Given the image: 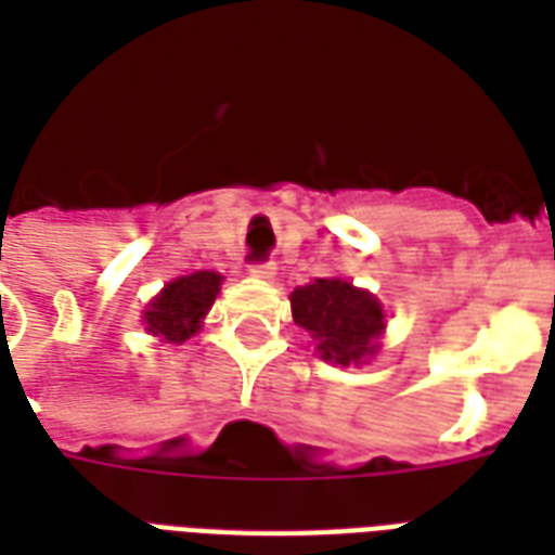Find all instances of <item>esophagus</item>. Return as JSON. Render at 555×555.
Segmentation results:
<instances>
[{
	"label": "esophagus",
	"instance_id": "esophagus-1",
	"mask_svg": "<svg viewBox=\"0 0 555 555\" xmlns=\"http://www.w3.org/2000/svg\"><path fill=\"white\" fill-rule=\"evenodd\" d=\"M250 273L256 279H273L276 276V264L273 261H256V264H250Z\"/></svg>",
	"mask_w": 555,
	"mask_h": 555
}]
</instances>
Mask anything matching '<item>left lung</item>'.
I'll list each match as a JSON object with an SVG mask.
<instances>
[{
	"label": "left lung",
	"mask_w": 555,
	"mask_h": 555,
	"mask_svg": "<svg viewBox=\"0 0 555 555\" xmlns=\"http://www.w3.org/2000/svg\"><path fill=\"white\" fill-rule=\"evenodd\" d=\"M291 308L296 325L317 339L322 360L351 365L377 351V337L386 325L383 308L351 282L317 279L311 285L296 287Z\"/></svg>",
	"instance_id": "obj_1"
}]
</instances>
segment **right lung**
I'll list each match as a JSON object with an SVG mask.
<instances>
[{
  "mask_svg": "<svg viewBox=\"0 0 555 555\" xmlns=\"http://www.w3.org/2000/svg\"><path fill=\"white\" fill-rule=\"evenodd\" d=\"M218 285H221V276L209 273V270H198V273L169 282L158 299L150 305V311L143 313L146 331L155 337L169 339V343L190 339L201 328V320L209 311V305L216 302Z\"/></svg>",
  "mask_w": 555,
  "mask_h": 555,
  "instance_id": "1",
  "label": "right lung"
}]
</instances>
